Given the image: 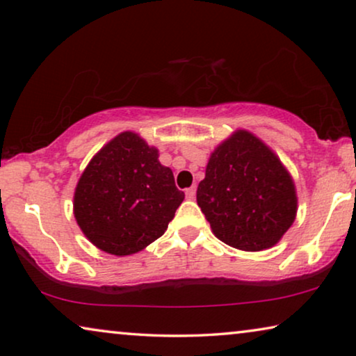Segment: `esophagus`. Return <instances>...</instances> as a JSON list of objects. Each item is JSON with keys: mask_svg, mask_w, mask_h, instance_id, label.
<instances>
[{"mask_svg": "<svg viewBox=\"0 0 356 356\" xmlns=\"http://www.w3.org/2000/svg\"><path fill=\"white\" fill-rule=\"evenodd\" d=\"M194 196H196V186H191L186 189V197L188 199H194Z\"/></svg>", "mask_w": 356, "mask_h": 356, "instance_id": "esophagus-1", "label": "esophagus"}]
</instances>
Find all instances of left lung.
<instances>
[{
    "instance_id": "8db88e82",
    "label": "left lung",
    "mask_w": 356,
    "mask_h": 356,
    "mask_svg": "<svg viewBox=\"0 0 356 356\" xmlns=\"http://www.w3.org/2000/svg\"><path fill=\"white\" fill-rule=\"evenodd\" d=\"M196 197L213 235L241 251L275 246L298 211L289 170L246 129H236L213 149Z\"/></svg>"
}]
</instances>
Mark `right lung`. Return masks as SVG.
<instances>
[{
  "label": "right lung",
  "mask_w": 356,
  "mask_h": 356,
  "mask_svg": "<svg viewBox=\"0 0 356 356\" xmlns=\"http://www.w3.org/2000/svg\"><path fill=\"white\" fill-rule=\"evenodd\" d=\"M184 193L159 149L124 131L90 159L76 184L72 211L87 240L115 256L143 251L173 220Z\"/></svg>",
  "instance_id": "right-lung-1"
}]
</instances>
